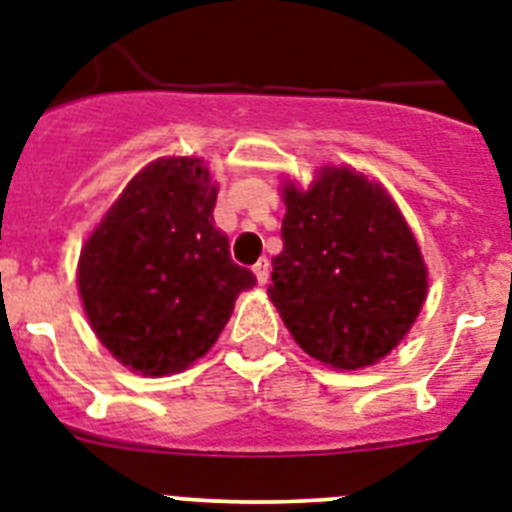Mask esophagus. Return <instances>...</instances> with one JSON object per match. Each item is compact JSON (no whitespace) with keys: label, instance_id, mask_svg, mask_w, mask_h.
I'll use <instances>...</instances> for the list:
<instances>
[{"label":"esophagus","instance_id":"obj_1","mask_svg":"<svg viewBox=\"0 0 512 512\" xmlns=\"http://www.w3.org/2000/svg\"><path fill=\"white\" fill-rule=\"evenodd\" d=\"M252 270H255V276H257V284H260V286H263V284H268V276H270V263H268V260H265V257H263V260H257V263H255V268H252Z\"/></svg>","mask_w":512,"mask_h":512}]
</instances>
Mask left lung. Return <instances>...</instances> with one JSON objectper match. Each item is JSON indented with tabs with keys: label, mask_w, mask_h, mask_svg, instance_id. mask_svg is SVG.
I'll list each match as a JSON object with an SVG mask.
<instances>
[{
	"label": "left lung",
	"mask_w": 512,
	"mask_h": 512,
	"mask_svg": "<svg viewBox=\"0 0 512 512\" xmlns=\"http://www.w3.org/2000/svg\"><path fill=\"white\" fill-rule=\"evenodd\" d=\"M284 252L268 294L310 357L355 371L373 365L410 331L426 265L410 228L381 186L326 168L313 189H284Z\"/></svg>",
	"instance_id": "1"
}]
</instances>
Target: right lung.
Wrapping results in <instances>:
<instances>
[{
	"instance_id": "add662e5",
	"label": "right lung",
	"mask_w": 512,
	"mask_h": 512,
	"mask_svg": "<svg viewBox=\"0 0 512 512\" xmlns=\"http://www.w3.org/2000/svg\"><path fill=\"white\" fill-rule=\"evenodd\" d=\"M202 160L168 157L136 173L81 252L78 289L91 328L120 363L168 376L205 355L257 284L215 228Z\"/></svg>"
}]
</instances>
